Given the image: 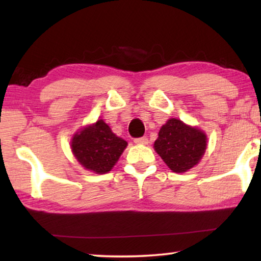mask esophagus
<instances>
[{
	"label": "esophagus",
	"mask_w": 261,
	"mask_h": 261,
	"mask_svg": "<svg viewBox=\"0 0 261 261\" xmlns=\"http://www.w3.org/2000/svg\"><path fill=\"white\" fill-rule=\"evenodd\" d=\"M135 143L137 145H147L148 144V138L147 137H141V138H136Z\"/></svg>",
	"instance_id": "34e87169"
}]
</instances>
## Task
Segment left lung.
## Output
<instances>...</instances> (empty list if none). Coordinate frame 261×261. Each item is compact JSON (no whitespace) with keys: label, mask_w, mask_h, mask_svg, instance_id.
<instances>
[{"label":"left lung","mask_w":261,"mask_h":261,"mask_svg":"<svg viewBox=\"0 0 261 261\" xmlns=\"http://www.w3.org/2000/svg\"><path fill=\"white\" fill-rule=\"evenodd\" d=\"M207 148V136L197 126L170 118L159 131L154 149L174 173H185L197 166Z\"/></svg>","instance_id":"obj_1"}]
</instances>
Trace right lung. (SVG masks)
I'll use <instances>...</instances> for the list:
<instances>
[{
  "label": "right lung",
  "instance_id": "1",
  "mask_svg": "<svg viewBox=\"0 0 261 261\" xmlns=\"http://www.w3.org/2000/svg\"><path fill=\"white\" fill-rule=\"evenodd\" d=\"M127 146L103 120H98L74 132L70 147L79 165L95 174H107Z\"/></svg>",
  "mask_w": 261,
  "mask_h": 261
}]
</instances>
